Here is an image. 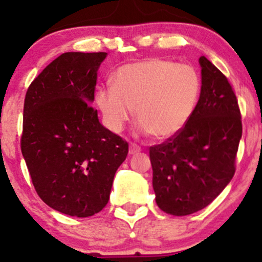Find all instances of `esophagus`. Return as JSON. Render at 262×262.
<instances>
[{"mask_svg":"<svg viewBox=\"0 0 262 262\" xmlns=\"http://www.w3.org/2000/svg\"><path fill=\"white\" fill-rule=\"evenodd\" d=\"M138 152H140L139 146L135 145V144H132V145L129 146V154L134 155V154H138Z\"/></svg>","mask_w":262,"mask_h":262,"instance_id":"34e87169","label":"esophagus"}]
</instances>
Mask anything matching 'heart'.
Instances as JSON below:
<instances>
[{
  "label": "heart",
  "mask_w": 262,
  "mask_h": 262,
  "mask_svg": "<svg viewBox=\"0 0 262 262\" xmlns=\"http://www.w3.org/2000/svg\"><path fill=\"white\" fill-rule=\"evenodd\" d=\"M113 86H101L96 103L110 130L119 133L133 118L140 130L155 139L175 137L193 116L201 95L196 69L171 60L152 58L117 69Z\"/></svg>",
  "instance_id": "heart-1"
}]
</instances>
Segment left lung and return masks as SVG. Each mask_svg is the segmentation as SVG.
<instances>
[{"label": "left lung", "instance_id": "8db88e82", "mask_svg": "<svg viewBox=\"0 0 262 262\" xmlns=\"http://www.w3.org/2000/svg\"><path fill=\"white\" fill-rule=\"evenodd\" d=\"M202 87L193 116L185 128L149 150L152 187L159 208L172 215L203 209L235 172L242 139V114L229 81L201 56Z\"/></svg>", "mask_w": 262, "mask_h": 262}]
</instances>
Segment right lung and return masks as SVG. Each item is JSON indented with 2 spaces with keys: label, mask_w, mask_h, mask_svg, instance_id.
<instances>
[{
  "label": "right lung",
  "mask_w": 262,
  "mask_h": 262,
  "mask_svg": "<svg viewBox=\"0 0 262 262\" xmlns=\"http://www.w3.org/2000/svg\"><path fill=\"white\" fill-rule=\"evenodd\" d=\"M107 53H64L28 87L20 149L44 203L71 217L106 207L128 143L98 121L97 71Z\"/></svg>",
  "instance_id": "1"
}]
</instances>
